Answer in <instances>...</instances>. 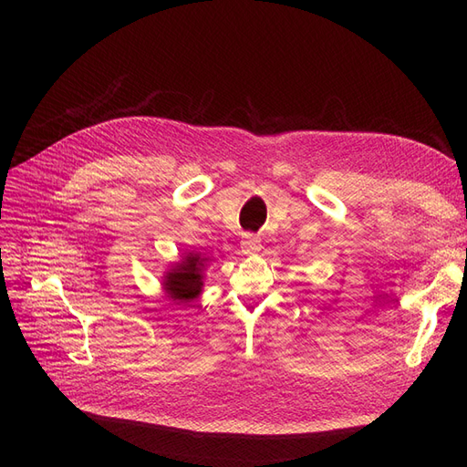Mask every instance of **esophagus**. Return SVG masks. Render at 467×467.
I'll use <instances>...</instances> for the list:
<instances>
[{
  "instance_id": "obj_1",
  "label": "esophagus",
  "mask_w": 467,
  "mask_h": 467,
  "mask_svg": "<svg viewBox=\"0 0 467 467\" xmlns=\"http://www.w3.org/2000/svg\"><path fill=\"white\" fill-rule=\"evenodd\" d=\"M261 249H263V245H261V239L259 237L245 235L242 239V251L245 253V255H257Z\"/></svg>"
}]
</instances>
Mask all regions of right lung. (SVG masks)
I'll use <instances>...</instances> for the list:
<instances>
[{"mask_svg": "<svg viewBox=\"0 0 467 467\" xmlns=\"http://www.w3.org/2000/svg\"><path fill=\"white\" fill-rule=\"evenodd\" d=\"M210 261L201 253L187 251L181 259L167 268L161 276V288L175 304H189L199 298L204 286V271Z\"/></svg>", "mask_w": 467, "mask_h": 467, "instance_id": "add662e5", "label": "right lung"}]
</instances>
